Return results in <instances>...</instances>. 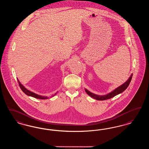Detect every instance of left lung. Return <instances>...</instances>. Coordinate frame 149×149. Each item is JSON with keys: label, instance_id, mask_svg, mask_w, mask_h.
<instances>
[{"label": "left lung", "instance_id": "1", "mask_svg": "<svg viewBox=\"0 0 149 149\" xmlns=\"http://www.w3.org/2000/svg\"><path fill=\"white\" fill-rule=\"evenodd\" d=\"M132 77V74H131L130 77H129V79L127 80L126 81H125L124 83L123 84L119 86V87L116 88V89L113 90L111 92L109 93L106 95H97V94L90 92L88 90L86 89L85 88V91L87 93L88 95H89L90 97H91L92 98L96 99L97 100H104L109 99H111L114 96L118 95L119 94L122 93L123 91H124L126 89V88L129 86V84L130 83Z\"/></svg>", "mask_w": 149, "mask_h": 149}]
</instances>
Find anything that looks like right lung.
Returning <instances> with one entry per match:
<instances>
[{
  "label": "right lung",
  "mask_w": 149,
  "mask_h": 149,
  "mask_svg": "<svg viewBox=\"0 0 149 149\" xmlns=\"http://www.w3.org/2000/svg\"><path fill=\"white\" fill-rule=\"evenodd\" d=\"M17 80H18V83H19V86H20V89L24 92V93H25L26 95L29 96H31V97H34V98H36V99H43V100H44V99H49V98H51V97H54V96L55 95L57 94V93H58V91H57L56 93H55V94H53L50 97H48L47 96L38 95V94H36L35 93L32 92V91H31L30 90L27 89L24 86V85H23L22 84H21V83L19 81V80H18V79H17Z\"/></svg>",
  "instance_id": "1"
}]
</instances>
